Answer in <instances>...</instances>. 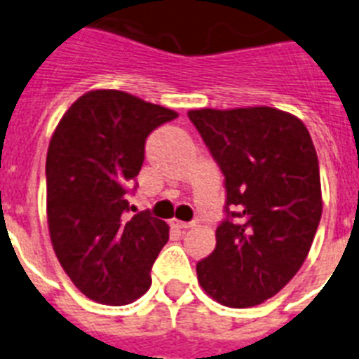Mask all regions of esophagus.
Returning <instances> with one entry per match:
<instances>
[{
  "label": "esophagus",
  "mask_w": 359,
  "mask_h": 359,
  "mask_svg": "<svg viewBox=\"0 0 359 359\" xmlns=\"http://www.w3.org/2000/svg\"><path fill=\"white\" fill-rule=\"evenodd\" d=\"M170 226L175 227V229H180V231H184V229H189V227H193V224L182 222V220H177V218H173V220H170Z\"/></svg>",
  "instance_id": "obj_1"
}]
</instances>
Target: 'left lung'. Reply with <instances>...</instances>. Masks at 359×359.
Listing matches in <instances>:
<instances>
[{
  "instance_id": "8db88e82",
  "label": "left lung",
  "mask_w": 359,
  "mask_h": 359,
  "mask_svg": "<svg viewBox=\"0 0 359 359\" xmlns=\"http://www.w3.org/2000/svg\"><path fill=\"white\" fill-rule=\"evenodd\" d=\"M224 173L226 218L197 264L201 287L227 307L274 296L309 255L322 218L320 166L305 124L269 106L189 110Z\"/></svg>"
}]
</instances>
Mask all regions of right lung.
<instances>
[{"instance_id":"1","label":"right lung","mask_w":359,"mask_h":359,"mask_svg":"<svg viewBox=\"0 0 359 359\" xmlns=\"http://www.w3.org/2000/svg\"><path fill=\"white\" fill-rule=\"evenodd\" d=\"M175 117L132 93L92 90L68 108L50 139V240L74 285L99 304H132L151 285L149 271L170 227L149 211L128 220L126 195L148 135Z\"/></svg>"}]
</instances>
